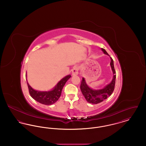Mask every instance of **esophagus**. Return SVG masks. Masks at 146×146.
I'll return each mask as SVG.
<instances>
[{
    "instance_id": "1",
    "label": "esophagus",
    "mask_w": 146,
    "mask_h": 146,
    "mask_svg": "<svg viewBox=\"0 0 146 146\" xmlns=\"http://www.w3.org/2000/svg\"><path fill=\"white\" fill-rule=\"evenodd\" d=\"M78 70H79L78 67H74L73 70H72V76H76V75H78Z\"/></svg>"
}]
</instances>
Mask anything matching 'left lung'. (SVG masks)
<instances>
[{"mask_svg": "<svg viewBox=\"0 0 146 146\" xmlns=\"http://www.w3.org/2000/svg\"><path fill=\"white\" fill-rule=\"evenodd\" d=\"M101 50L104 54L108 55V54L104 49L101 48ZM111 61L110 63V65L113 73V78L111 82L104 86V88L100 90L92 89L87 85L85 82V79L83 78L80 86V90L86 100L89 103L92 104H99L107 99L108 97H110L113 93L115 87L116 73L114 67L113 60L111 57Z\"/></svg>", "mask_w": 146, "mask_h": 146, "instance_id": "left-lung-1", "label": "left lung"}]
</instances>
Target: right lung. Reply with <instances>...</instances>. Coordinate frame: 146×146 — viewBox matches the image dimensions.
Instances as JSON below:
<instances>
[{
    "label": "right lung",
    "instance_id": "right-lung-1",
    "mask_svg": "<svg viewBox=\"0 0 146 146\" xmlns=\"http://www.w3.org/2000/svg\"><path fill=\"white\" fill-rule=\"evenodd\" d=\"M70 77V75L64 77L57 84L52 90L48 91L35 90L27 82L29 94L35 101L42 104L45 105L54 104L61 96L63 88Z\"/></svg>",
    "mask_w": 146,
    "mask_h": 146
}]
</instances>
